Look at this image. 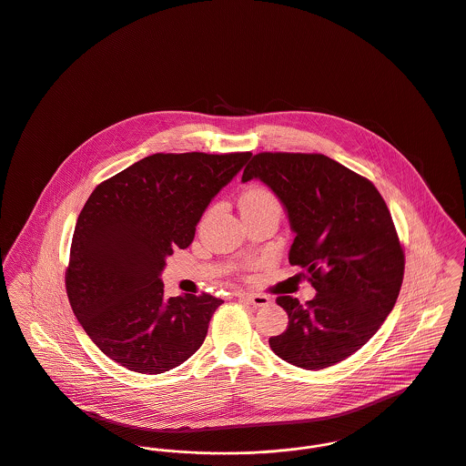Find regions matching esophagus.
<instances>
[{
    "mask_svg": "<svg viewBox=\"0 0 466 466\" xmlns=\"http://www.w3.org/2000/svg\"><path fill=\"white\" fill-rule=\"evenodd\" d=\"M239 297L247 299V302H250L256 308H264L271 302V299L268 295H260V293H239Z\"/></svg>",
    "mask_w": 466,
    "mask_h": 466,
    "instance_id": "1",
    "label": "esophagus"
}]
</instances>
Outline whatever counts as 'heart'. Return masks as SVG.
Returning <instances> with one entry per match:
<instances>
[{"mask_svg": "<svg viewBox=\"0 0 466 466\" xmlns=\"http://www.w3.org/2000/svg\"><path fill=\"white\" fill-rule=\"evenodd\" d=\"M241 204H252V206H277L279 208V202L275 198L273 193H269L268 189L264 187H254L250 191H247L241 198Z\"/></svg>", "mask_w": 466, "mask_h": 466, "instance_id": "1", "label": "heart"}]
</instances>
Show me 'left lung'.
<instances>
[{
  "mask_svg": "<svg viewBox=\"0 0 466 466\" xmlns=\"http://www.w3.org/2000/svg\"><path fill=\"white\" fill-rule=\"evenodd\" d=\"M258 178L282 202L295 241L291 266L308 271L316 297H279L288 329L269 338L271 350L304 370L347 360L380 329L393 309L404 250L377 187L321 154H258L243 182Z\"/></svg>",
  "mask_w": 466,
  "mask_h": 466,
  "instance_id": "left-lung-1",
  "label": "left lung"
}]
</instances>
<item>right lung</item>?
Wrapping results in <instances>:
<instances>
[{"instance_id": "1", "label": "right lung", "mask_w": 466, "mask_h": 466, "mask_svg": "<svg viewBox=\"0 0 466 466\" xmlns=\"http://www.w3.org/2000/svg\"><path fill=\"white\" fill-rule=\"evenodd\" d=\"M252 157L154 154L96 186L73 232L66 291L76 319L112 361L164 373L204 343L223 300L164 297L160 271L187 248L210 200Z\"/></svg>"}]
</instances>
